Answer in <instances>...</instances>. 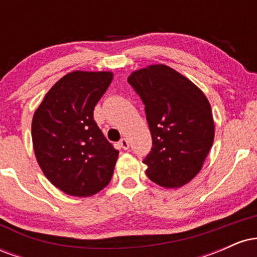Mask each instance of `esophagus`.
I'll list each match as a JSON object with an SVG mask.
<instances>
[{"instance_id": "34e87169", "label": "esophagus", "mask_w": 257, "mask_h": 257, "mask_svg": "<svg viewBox=\"0 0 257 257\" xmlns=\"http://www.w3.org/2000/svg\"><path fill=\"white\" fill-rule=\"evenodd\" d=\"M118 144H119L120 149H123V150H128V149H129V141H128V139H125V138L120 139Z\"/></svg>"}]
</instances>
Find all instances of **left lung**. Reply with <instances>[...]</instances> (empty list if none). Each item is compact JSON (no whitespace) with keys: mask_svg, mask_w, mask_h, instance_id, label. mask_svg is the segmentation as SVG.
Listing matches in <instances>:
<instances>
[{"mask_svg":"<svg viewBox=\"0 0 257 257\" xmlns=\"http://www.w3.org/2000/svg\"><path fill=\"white\" fill-rule=\"evenodd\" d=\"M129 84L145 105L152 149L146 175L166 188L181 187L202 169L214 143L210 104L202 90L167 65L134 71Z\"/></svg>","mask_w":257,"mask_h":257,"instance_id":"obj_1","label":"left lung"}]
</instances>
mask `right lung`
Instances as JSON below:
<instances>
[{"instance_id":"right-lung-1","label":"right lung","mask_w":257,"mask_h":257,"mask_svg":"<svg viewBox=\"0 0 257 257\" xmlns=\"http://www.w3.org/2000/svg\"><path fill=\"white\" fill-rule=\"evenodd\" d=\"M112 72L73 71L60 78L35 111L34 151L46 178L70 196L89 197L108 185L118 151L93 117Z\"/></svg>"}]
</instances>
